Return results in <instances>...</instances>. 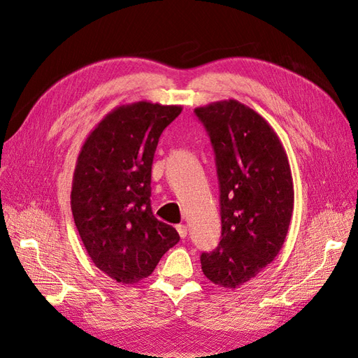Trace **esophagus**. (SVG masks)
I'll return each instance as SVG.
<instances>
[{"instance_id":"esophagus-1","label":"esophagus","mask_w":358,"mask_h":358,"mask_svg":"<svg viewBox=\"0 0 358 358\" xmlns=\"http://www.w3.org/2000/svg\"><path fill=\"white\" fill-rule=\"evenodd\" d=\"M176 230H178V233H179V236L182 237V239H185V237H187V234H188V230H187V225H183V224H179V225L176 227Z\"/></svg>"}]
</instances>
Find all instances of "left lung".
Returning <instances> with one entry per match:
<instances>
[{
  "label": "left lung",
  "instance_id": "1",
  "mask_svg": "<svg viewBox=\"0 0 358 358\" xmlns=\"http://www.w3.org/2000/svg\"><path fill=\"white\" fill-rule=\"evenodd\" d=\"M215 152L220 180L221 242L203 252L206 278L236 288L273 262L294 208L285 149L263 116L236 100L197 107Z\"/></svg>",
  "mask_w": 358,
  "mask_h": 358
}]
</instances>
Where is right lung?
<instances>
[{
  "label": "right lung",
  "mask_w": 358,
  "mask_h": 358,
  "mask_svg": "<svg viewBox=\"0 0 358 358\" xmlns=\"http://www.w3.org/2000/svg\"><path fill=\"white\" fill-rule=\"evenodd\" d=\"M182 106L137 101L107 113L76 162L71 212L92 263L116 282L137 284L179 242L150 208V171L161 133Z\"/></svg>",
  "instance_id": "add662e5"
}]
</instances>
